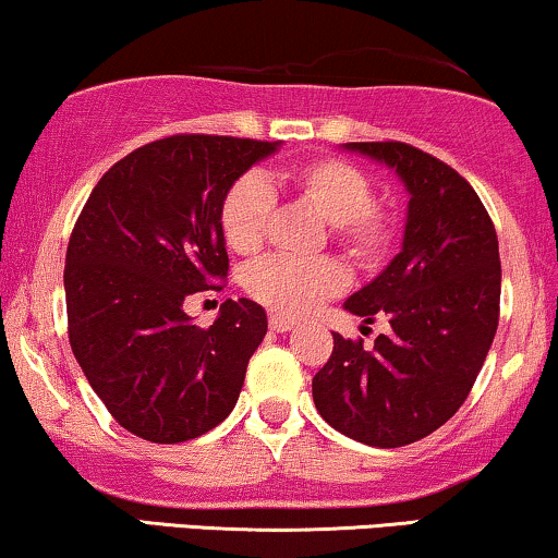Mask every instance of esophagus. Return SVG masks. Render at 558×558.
<instances>
[{"mask_svg":"<svg viewBox=\"0 0 558 558\" xmlns=\"http://www.w3.org/2000/svg\"><path fill=\"white\" fill-rule=\"evenodd\" d=\"M269 327L274 332H289L294 327V319H289L284 315H277V312H274V315L269 317Z\"/></svg>","mask_w":558,"mask_h":558,"instance_id":"1","label":"esophagus"}]
</instances>
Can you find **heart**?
Listing matches in <instances>:
<instances>
[{"label":"heart","instance_id":"b5f03b06","mask_svg":"<svg viewBox=\"0 0 558 558\" xmlns=\"http://www.w3.org/2000/svg\"><path fill=\"white\" fill-rule=\"evenodd\" d=\"M289 187L304 205L330 223V235L350 262L378 266L396 239L391 210L373 203V182L345 159L319 157L287 172ZM274 210L271 187L258 174H243L228 187L220 205L223 239L235 254H256ZM246 292L284 315H304L327 296L338 294L345 277L330 258L294 262L269 256L246 271Z\"/></svg>","mask_w":558,"mask_h":558}]
</instances>
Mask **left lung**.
Listing matches in <instances>:
<instances>
[{"label": "left lung", "mask_w": 558, "mask_h": 558, "mask_svg": "<svg viewBox=\"0 0 558 558\" xmlns=\"http://www.w3.org/2000/svg\"><path fill=\"white\" fill-rule=\"evenodd\" d=\"M345 149L391 167L409 193L401 251L345 310L391 330L373 348L332 332L330 361L312 378L319 416L368 447L429 437L468 399L500 317L498 235L468 180L403 142Z\"/></svg>", "instance_id": "left-lung-1"}]
</instances>
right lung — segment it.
I'll return each instance as SVG.
<instances>
[{
  "mask_svg": "<svg viewBox=\"0 0 558 558\" xmlns=\"http://www.w3.org/2000/svg\"><path fill=\"white\" fill-rule=\"evenodd\" d=\"M281 142L174 134L98 180L68 241V338L109 414L136 437L178 445L239 401L266 312L226 300L197 327L185 300L228 277L220 205Z\"/></svg>",
  "mask_w": 558,
  "mask_h": 558,
  "instance_id": "right-lung-1",
  "label": "right lung"
}]
</instances>
